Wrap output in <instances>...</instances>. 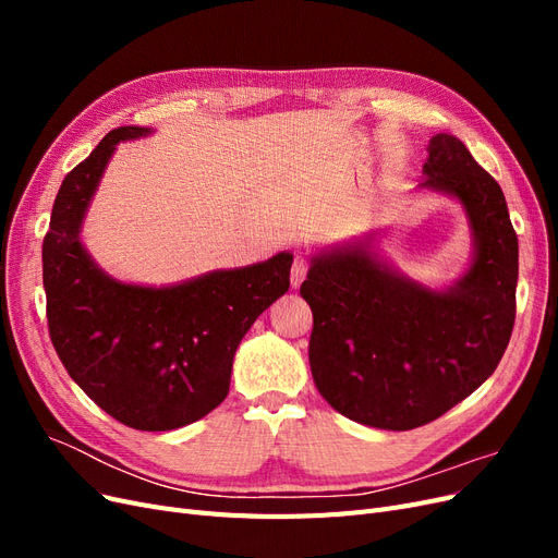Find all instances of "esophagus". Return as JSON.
<instances>
[{
	"label": "esophagus",
	"mask_w": 558,
	"mask_h": 558,
	"mask_svg": "<svg viewBox=\"0 0 558 558\" xmlns=\"http://www.w3.org/2000/svg\"><path fill=\"white\" fill-rule=\"evenodd\" d=\"M305 277H307V263L302 258H295L293 267H291V286H293V289H298V286L305 281Z\"/></svg>",
	"instance_id": "esophagus-1"
}]
</instances>
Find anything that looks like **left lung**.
Returning a JSON list of instances; mask_svg holds the SVG:
<instances>
[{
    "label": "left lung",
    "instance_id": "left-lung-1",
    "mask_svg": "<svg viewBox=\"0 0 558 558\" xmlns=\"http://www.w3.org/2000/svg\"><path fill=\"white\" fill-rule=\"evenodd\" d=\"M416 193L459 202L472 253L428 286L388 260L373 232L310 253L300 286L314 314L310 367L332 410L363 426L430 424L494 375L514 326L519 242L508 202L465 144L435 134Z\"/></svg>",
    "mask_w": 558,
    "mask_h": 558
}]
</instances>
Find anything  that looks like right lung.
<instances>
[{
    "mask_svg": "<svg viewBox=\"0 0 558 558\" xmlns=\"http://www.w3.org/2000/svg\"><path fill=\"white\" fill-rule=\"evenodd\" d=\"M156 130H111L64 177L44 238L50 340L95 404L137 430H174L228 396L242 337L291 286L293 253L148 286L111 277L83 244V221L121 142Z\"/></svg>",
    "mask_w": 558,
    "mask_h": 558,
    "instance_id": "right-lung-1",
    "label": "right lung"
}]
</instances>
